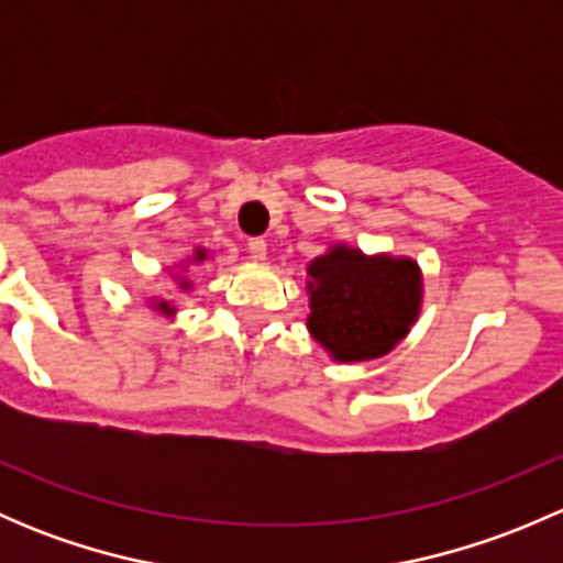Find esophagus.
I'll use <instances>...</instances> for the list:
<instances>
[{
    "label": "esophagus",
    "mask_w": 563,
    "mask_h": 563,
    "mask_svg": "<svg viewBox=\"0 0 563 563\" xmlns=\"http://www.w3.org/2000/svg\"><path fill=\"white\" fill-rule=\"evenodd\" d=\"M247 253H250V258L264 261L266 258V242L261 240V236H255V240L247 242Z\"/></svg>",
    "instance_id": "obj_1"
}]
</instances>
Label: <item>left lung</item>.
Instances as JSON below:
<instances>
[{"label":"left lung","instance_id":"obj_1","mask_svg":"<svg viewBox=\"0 0 563 563\" xmlns=\"http://www.w3.org/2000/svg\"><path fill=\"white\" fill-rule=\"evenodd\" d=\"M310 334L338 362L389 354L417 321L422 275L417 261L332 247L308 266Z\"/></svg>","mask_w":563,"mask_h":563}]
</instances>
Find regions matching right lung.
<instances>
[{"label":"right lung","instance_id":"1","mask_svg":"<svg viewBox=\"0 0 563 563\" xmlns=\"http://www.w3.org/2000/svg\"><path fill=\"white\" fill-rule=\"evenodd\" d=\"M203 258H207V250H196V261H203ZM179 286H181V288H190V283L181 280ZM155 308L163 310V313H174V308H172V305H168V302H157Z\"/></svg>","mask_w":563,"mask_h":563}]
</instances>
